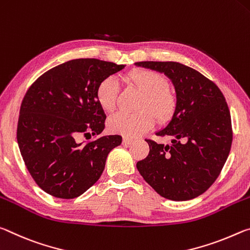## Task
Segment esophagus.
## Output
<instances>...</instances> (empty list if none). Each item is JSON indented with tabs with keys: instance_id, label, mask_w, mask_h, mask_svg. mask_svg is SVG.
Wrapping results in <instances>:
<instances>
[{
	"instance_id": "obj_1",
	"label": "esophagus",
	"mask_w": 250,
	"mask_h": 250,
	"mask_svg": "<svg viewBox=\"0 0 250 250\" xmlns=\"http://www.w3.org/2000/svg\"><path fill=\"white\" fill-rule=\"evenodd\" d=\"M132 143H133L132 138H128V137L123 138V144L124 145H129V144H132Z\"/></svg>"
}]
</instances>
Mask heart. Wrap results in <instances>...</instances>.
<instances>
[{
    "label": "heart",
    "mask_w": 250,
    "mask_h": 250,
    "mask_svg": "<svg viewBox=\"0 0 250 250\" xmlns=\"http://www.w3.org/2000/svg\"><path fill=\"white\" fill-rule=\"evenodd\" d=\"M127 80L144 93L136 113L120 112L110 116L107 126L110 132L125 137H136L153 127L155 116L166 122L175 108V98L167 86L165 76L150 69H135L128 73ZM120 85L114 77H106L96 88V100L102 108L112 112L116 106Z\"/></svg>",
    "instance_id": "1"
}]
</instances>
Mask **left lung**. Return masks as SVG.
Here are the masks:
<instances>
[{
    "label": "left lung",
    "mask_w": 250,
    "mask_h": 250,
    "mask_svg": "<svg viewBox=\"0 0 250 250\" xmlns=\"http://www.w3.org/2000/svg\"><path fill=\"white\" fill-rule=\"evenodd\" d=\"M165 74L175 88V109L158 136L170 144L146 141L149 154L136 167L164 198L198 197L217 179L231 147V120L226 100L210 80L178 62H137Z\"/></svg>",
    "instance_id": "left-lung-1"
}]
</instances>
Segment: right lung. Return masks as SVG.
<instances>
[{
    "label": "right lung",
    "instance_id": "add662e5",
    "mask_svg": "<svg viewBox=\"0 0 250 250\" xmlns=\"http://www.w3.org/2000/svg\"><path fill=\"white\" fill-rule=\"evenodd\" d=\"M125 66L96 59L71 60L44 73L28 88L20 108L18 144L45 193L72 199L101 177L108 153L121 145L122 136H102L87 144L76 138L103 132L106 115L96 100L97 85Z\"/></svg>",
    "mask_w": 250,
    "mask_h": 250
}]
</instances>
